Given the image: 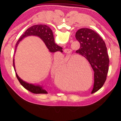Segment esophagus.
<instances>
[{"label": "esophagus", "instance_id": "obj_1", "mask_svg": "<svg viewBox=\"0 0 121 121\" xmlns=\"http://www.w3.org/2000/svg\"><path fill=\"white\" fill-rule=\"evenodd\" d=\"M64 52H65V53L67 54H70L71 53L72 50L70 49H68V48H66L64 49Z\"/></svg>", "mask_w": 121, "mask_h": 121}]
</instances>
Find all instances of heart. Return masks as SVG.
Wrapping results in <instances>:
<instances>
[{"label": "heart", "mask_w": 121, "mask_h": 121, "mask_svg": "<svg viewBox=\"0 0 121 121\" xmlns=\"http://www.w3.org/2000/svg\"><path fill=\"white\" fill-rule=\"evenodd\" d=\"M78 56H72L68 58L64 59L63 60H55L51 66V73L52 75H56L61 68L62 72L58 75L56 78L58 86L62 89H68L70 87L69 81L63 82L60 79L68 78L73 85L78 86H85L89 82V75L86 69L81 64V61H75ZM89 72L91 74V81H92V72L91 68L88 65ZM66 73L67 75L64 76Z\"/></svg>", "instance_id": "b5f03b06"}]
</instances>
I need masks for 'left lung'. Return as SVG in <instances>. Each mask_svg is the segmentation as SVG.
I'll use <instances>...</instances> for the list:
<instances>
[{"label":"left lung","instance_id":"8db88e82","mask_svg":"<svg viewBox=\"0 0 121 121\" xmlns=\"http://www.w3.org/2000/svg\"><path fill=\"white\" fill-rule=\"evenodd\" d=\"M75 37L81 45L76 52L85 58L93 69V94L104 85L108 73L109 59L106 43L98 33L87 28L78 30Z\"/></svg>","mask_w":121,"mask_h":121}]
</instances>
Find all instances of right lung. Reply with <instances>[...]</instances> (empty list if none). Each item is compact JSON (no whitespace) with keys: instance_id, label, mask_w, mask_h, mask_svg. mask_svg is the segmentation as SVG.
Instances as JSON below:
<instances>
[{"instance_id":"obj_1","label":"right lung","mask_w":121,"mask_h":121,"mask_svg":"<svg viewBox=\"0 0 121 121\" xmlns=\"http://www.w3.org/2000/svg\"><path fill=\"white\" fill-rule=\"evenodd\" d=\"M30 36H35L39 37L42 39L43 43H45L46 47L48 49L49 51L50 52H56L57 51H59L60 52H62V48L57 45L54 39L53 34L52 30L50 27L48 26L47 25H42V24H38L32 26L29 28L24 34H23L20 38L18 40L17 42L15 45V52L16 51L17 48L19 43L22 40L24 39V38ZM14 56L13 57V66L14 68V70L16 73L17 78L19 80V82L23 86L25 89L30 91L34 94H47V91L45 89H43V86L39 85H34L33 84H30L27 82L23 81L22 79L18 76L15 68V64H14Z\"/></svg>"}]
</instances>
